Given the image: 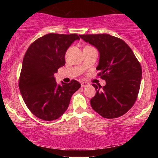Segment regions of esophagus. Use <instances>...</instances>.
I'll return each instance as SVG.
<instances>
[{
  "label": "esophagus",
  "instance_id": "esophagus-1",
  "mask_svg": "<svg viewBox=\"0 0 158 158\" xmlns=\"http://www.w3.org/2000/svg\"><path fill=\"white\" fill-rule=\"evenodd\" d=\"M81 87H83V88L89 86V85H90V84H89V83H87V82H81Z\"/></svg>",
  "mask_w": 158,
  "mask_h": 158
}]
</instances>
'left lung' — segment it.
I'll use <instances>...</instances> for the list:
<instances>
[{"label": "left lung", "instance_id": "left-lung-1", "mask_svg": "<svg viewBox=\"0 0 158 158\" xmlns=\"http://www.w3.org/2000/svg\"><path fill=\"white\" fill-rule=\"evenodd\" d=\"M85 42L94 46L100 53L96 69L105 80L102 87L93 84L95 95L90 105L105 118L123 116L135 104L141 81V67L130 47L116 37L109 34L80 35Z\"/></svg>", "mask_w": 158, "mask_h": 158}]
</instances>
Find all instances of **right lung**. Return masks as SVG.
<instances>
[{"label":"right lung","instance_id":"add662e5","mask_svg":"<svg viewBox=\"0 0 158 158\" xmlns=\"http://www.w3.org/2000/svg\"><path fill=\"white\" fill-rule=\"evenodd\" d=\"M80 37L77 34L49 33L33 42L22 63L19 86L31 113L47 121L58 119L68 108L81 84L72 80L57 84L54 74L65 65L66 51Z\"/></svg>","mask_w":158,"mask_h":158}]
</instances>
